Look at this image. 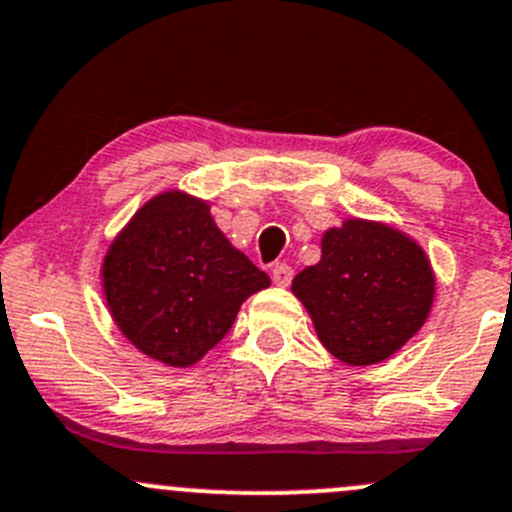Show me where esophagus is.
Listing matches in <instances>:
<instances>
[{"label": "esophagus", "instance_id": "34e87169", "mask_svg": "<svg viewBox=\"0 0 512 512\" xmlns=\"http://www.w3.org/2000/svg\"><path fill=\"white\" fill-rule=\"evenodd\" d=\"M294 277V270L287 265V262H277V265L272 267V279L274 284H279V287H287L289 282H292Z\"/></svg>", "mask_w": 512, "mask_h": 512}]
</instances>
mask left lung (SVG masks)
Returning <instances> with one entry per match:
<instances>
[{"label":"left lung","instance_id":"1","mask_svg":"<svg viewBox=\"0 0 512 512\" xmlns=\"http://www.w3.org/2000/svg\"><path fill=\"white\" fill-rule=\"evenodd\" d=\"M292 292L321 343L348 365H373L419 331L434 299L422 247L387 225L346 220L321 240V262L301 270Z\"/></svg>","mask_w":512,"mask_h":512}]
</instances>
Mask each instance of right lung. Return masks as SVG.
Returning a JSON list of instances; mask_svg holds the SVG:
<instances>
[{
	"label": "right lung",
	"instance_id": "1",
	"mask_svg": "<svg viewBox=\"0 0 512 512\" xmlns=\"http://www.w3.org/2000/svg\"><path fill=\"white\" fill-rule=\"evenodd\" d=\"M102 287L117 326L139 351L186 368L230 331L242 301L270 287V277L230 245L206 203L171 191L117 235Z\"/></svg>",
	"mask_w": 512,
	"mask_h": 512
}]
</instances>
